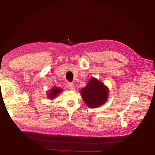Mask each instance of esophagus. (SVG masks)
<instances>
[{
	"label": "esophagus",
	"mask_w": 155,
	"mask_h": 155,
	"mask_svg": "<svg viewBox=\"0 0 155 155\" xmlns=\"http://www.w3.org/2000/svg\"><path fill=\"white\" fill-rule=\"evenodd\" d=\"M68 88L69 89H70V90L73 91V90H74V89H75V86H74V85L73 83H68Z\"/></svg>",
	"instance_id": "esophagus-1"
}]
</instances>
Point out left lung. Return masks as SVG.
<instances>
[{"label": "left lung", "mask_w": 155, "mask_h": 155, "mask_svg": "<svg viewBox=\"0 0 155 155\" xmlns=\"http://www.w3.org/2000/svg\"><path fill=\"white\" fill-rule=\"evenodd\" d=\"M80 92L84 102L89 107L96 108L107 101L109 89L101 81L92 78Z\"/></svg>", "instance_id": "8db88e82"}]
</instances>
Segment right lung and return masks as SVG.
<instances>
[{"mask_svg": "<svg viewBox=\"0 0 155 155\" xmlns=\"http://www.w3.org/2000/svg\"><path fill=\"white\" fill-rule=\"evenodd\" d=\"M62 92V89L60 88H53L48 92V97L50 100H54L55 97H57L58 94Z\"/></svg>", "mask_w": 155, "mask_h": 155, "instance_id": "add662e5", "label": "right lung"}]
</instances>
